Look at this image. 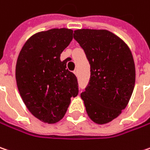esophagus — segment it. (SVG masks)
<instances>
[{
  "instance_id": "obj_1",
  "label": "esophagus",
  "mask_w": 150,
  "mask_h": 150,
  "mask_svg": "<svg viewBox=\"0 0 150 150\" xmlns=\"http://www.w3.org/2000/svg\"><path fill=\"white\" fill-rule=\"evenodd\" d=\"M78 73H79V72H78V69H75V70H74V74H75V75H78Z\"/></svg>"
}]
</instances>
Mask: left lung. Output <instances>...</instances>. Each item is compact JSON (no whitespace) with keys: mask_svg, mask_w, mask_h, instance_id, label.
<instances>
[{"mask_svg":"<svg viewBox=\"0 0 150 150\" xmlns=\"http://www.w3.org/2000/svg\"><path fill=\"white\" fill-rule=\"evenodd\" d=\"M74 38L91 66L89 83L81 94L86 113L93 122L107 124L125 110L133 92L136 71L132 52L106 30H76Z\"/></svg>","mask_w":150,"mask_h":150,"instance_id":"8db88e82","label":"left lung"}]
</instances>
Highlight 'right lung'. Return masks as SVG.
I'll return each mask as SVG.
<instances>
[{
  "label": "right lung",
  "mask_w": 150,
  "mask_h": 150,
  "mask_svg": "<svg viewBox=\"0 0 150 150\" xmlns=\"http://www.w3.org/2000/svg\"><path fill=\"white\" fill-rule=\"evenodd\" d=\"M73 39L70 29L40 31L24 43L16 64V81L31 114L44 123L63 119L70 98L78 95L77 78L61 61L62 52Z\"/></svg>",
  "instance_id": "1"
}]
</instances>
